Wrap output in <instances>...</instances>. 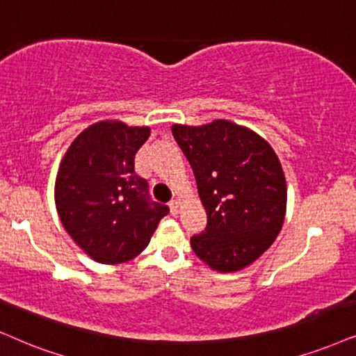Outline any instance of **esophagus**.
I'll return each mask as SVG.
<instances>
[{
  "instance_id": "1",
  "label": "esophagus",
  "mask_w": 356,
  "mask_h": 356,
  "mask_svg": "<svg viewBox=\"0 0 356 356\" xmlns=\"http://www.w3.org/2000/svg\"><path fill=\"white\" fill-rule=\"evenodd\" d=\"M169 207H170V213L177 215L179 211H181L182 204H181V200H172V202H170V204H169Z\"/></svg>"
}]
</instances>
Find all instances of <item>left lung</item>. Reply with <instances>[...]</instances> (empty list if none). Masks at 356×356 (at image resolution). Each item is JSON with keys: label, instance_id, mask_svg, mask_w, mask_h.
I'll return each mask as SVG.
<instances>
[{"label": "left lung", "instance_id": "obj_1", "mask_svg": "<svg viewBox=\"0 0 356 356\" xmlns=\"http://www.w3.org/2000/svg\"><path fill=\"white\" fill-rule=\"evenodd\" d=\"M195 175L207 228L191 238L193 253L218 273L253 264L273 245L286 217L287 186L271 145L228 120L172 124Z\"/></svg>", "mask_w": 356, "mask_h": 356}]
</instances>
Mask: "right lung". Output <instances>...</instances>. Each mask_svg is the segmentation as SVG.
Returning a JSON list of instances; mask_svg holds the SVG:
<instances>
[{"label":"right lung","mask_w":356,"mask_h":356,"mask_svg":"<svg viewBox=\"0 0 356 356\" xmlns=\"http://www.w3.org/2000/svg\"><path fill=\"white\" fill-rule=\"evenodd\" d=\"M149 126L118 120L90 124L72 141L58 165L54 199L58 218L90 258L118 264L149 245L168 205L152 202L134 172V154Z\"/></svg>","instance_id":"add662e5"}]
</instances>
